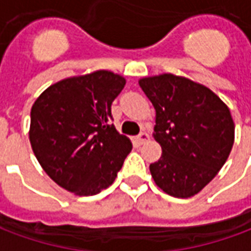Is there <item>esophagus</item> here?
I'll return each instance as SVG.
<instances>
[{"label": "esophagus", "mask_w": 251, "mask_h": 251, "mask_svg": "<svg viewBox=\"0 0 251 251\" xmlns=\"http://www.w3.org/2000/svg\"><path fill=\"white\" fill-rule=\"evenodd\" d=\"M148 140H149V134H148L147 131H141V133L136 137V141L138 142V144H145Z\"/></svg>", "instance_id": "1"}]
</instances>
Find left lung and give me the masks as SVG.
I'll use <instances>...</instances> for the list:
<instances>
[{"label":"left lung","instance_id":"left-lung-1","mask_svg":"<svg viewBox=\"0 0 251 251\" xmlns=\"http://www.w3.org/2000/svg\"><path fill=\"white\" fill-rule=\"evenodd\" d=\"M156 110L154 140L163 154L149 165L156 184L191 198L214 179L234 144V121L221 98L187 77L163 74L140 79Z\"/></svg>","mask_w":251,"mask_h":251}]
</instances>
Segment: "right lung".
<instances>
[{
    "instance_id": "right-lung-1",
    "label": "right lung",
    "mask_w": 251,
    "mask_h": 251,
    "mask_svg": "<svg viewBox=\"0 0 251 251\" xmlns=\"http://www.w3.org/2000/svg\"><path fill=\"white\" fill-rule=\"evenodd\" d=\"M125 77L95 71L63 79L41 94L30 110L29 141L37 161L56 184L79 196L114 183L131 151L111 124V103Z\"/></svg>"
}]
</instances>
